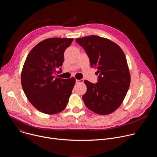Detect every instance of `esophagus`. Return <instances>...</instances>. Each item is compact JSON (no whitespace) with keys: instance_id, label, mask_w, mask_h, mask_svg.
Masks as SVG:
<instances>
[{"instance_id":"34e87169","label":"esophagus","mask_w":157,"mask_h":157,"mask_svg":"<svg viewBox=\"0 0 157 157\" xmlns=\"http://www.w3.org/2000/svg\"><path fill=\"white\" fill-rule=\"evenodd\" d=\"M83 81H84V80L82 79H76V82L77 83H82Z\"/></svg>"}]
</instances>
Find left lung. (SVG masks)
Masks as SVG:
<instances>
[{
  "instance_id": "1",
  "label": "left lung",
  "mask_w": 157,
  "mask_h": 157,
  "mask_svg": "<svg viewBox=\"0 0 157 157\" xmlns=\"http://www.w3.org/2000/svg\"><path fill=\"white\" fill-rule=\"evenodd\" d=\"M84 48L91 66L98 69V82L87 80L82 95L86 106L94 113L107 115L114 112L122 103L130 83L126 57L121 47L111 40L96 35L76 38Z\"/></svg>"
}]
</instances>
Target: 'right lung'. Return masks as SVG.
Instances as JSON below:
<instances>
[{
	"instance_id": "1",
	"label": "right lung",
	"mask_w": 157,
	"mask_h": 157,
	"mask_svg": "<svg viewBox=\"0 0 157 157\" xmlns=\"http://www.w3.org/2000/svg\"><path fill=\"white\" fill-rule=\"evenodd\" d=\"M73 38H51L38 43L29 53L21 74V86L30 102L39 111L55 114L68 102L76 82L74 78H55L64 61L65 50Z\"/></svg>"
}]
</instances>
